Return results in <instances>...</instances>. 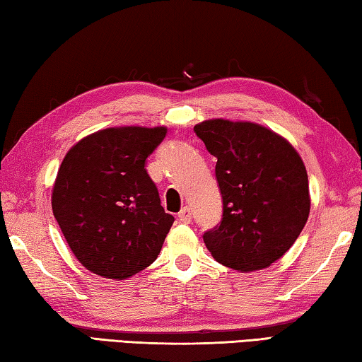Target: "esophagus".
Returning a JSON list of instances; mask_svg holds the SVG:
<instances>
[{"mask_svg": "<svg viewBox=\"0 0 362 362\" xmlns=\"http://www.w3.org/2000/svg\"><path fill=\"white\" fill-rule=\"evenodd\" d=\"M177 217H179L182 223H189L192 222V211H189V207H183Z\"/></svg>", "mask_w": 362, "mask_h": 362, "instance_id": "1", "label": "esophagus"}]
</instances>
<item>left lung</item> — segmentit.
I'll return each mask as SVG.
<instances>
[{
	"label": "left lung",
	"mask_w": 362,
	"mask_h": 362,
	"mask_svg": "<svg viewBox=\"0 0 362 362\" xmlns=\"http://www.w3.org/2000/svg\"><path fill=\"white\" fill-rule=\"evenodd\" d=\"M217 158L222 222L204 233L218 263L241 273L268 268L302 233L310 216L303 159L283 136L250 121L206 119L194 126Z\"/></svg>",
	"instance_id": "8db88e82"
}]
</instances>
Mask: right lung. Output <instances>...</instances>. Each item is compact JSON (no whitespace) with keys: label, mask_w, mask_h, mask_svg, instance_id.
Listing matches in <instances>:
<instances>
[{"label":"right lung","mask_w":362,"mask_h":362,"mask_svg":"<svg viewBox=\"0 0 362 362\" xmlns=\"http://www.w3.org/2000/svg\"><path fill=\"white\" fill-rule=\"evenodd\" d=\"M164 126H119L89 134L66 151L52 187V212L84 268L127 279L161 252L174 217L161 206L145 159Z\"/></svg>","instance_id":"add662e5"}]
</instances>
